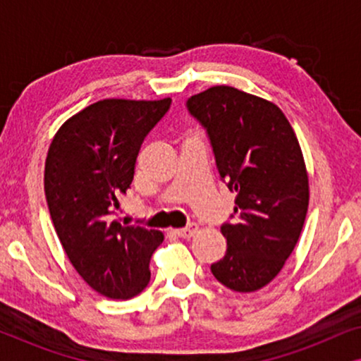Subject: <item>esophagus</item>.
<instances>
[{"instance_id":"34e87169","label":"esophagus","mask_w":361,"mask_h":361,"mask_svg":"<svg viewBox=\"0 0 361 361\" xmlns=\"http://www.w3.org/2000/svg\"><path fill=\"white\" fill-rule=\"evenodd\" d=\"M197 230H199V226H197V224H189L187 226H184V228L177 230L176 233L180 236V238H192L197 233Z\"/></svg>"}]
</instances>
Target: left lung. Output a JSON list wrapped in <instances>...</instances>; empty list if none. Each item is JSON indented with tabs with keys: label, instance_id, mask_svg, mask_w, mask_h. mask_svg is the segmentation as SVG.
Returning <instances> with one entry per match:
<instances>
[{
	"label": "left lung",
	"instance_id": "8db88e82",
	"mask_svg": "<svg viewBox=\"0 0 361 361\" xmlns=\"http://www.w3.org/2000/svg\"><path fill=\"white\" fill-rule=\"evenodd\" d=\"M187 110L207 130L221 180L236 192L238 220L221 225L226 253L210 269L228 289L253 293L283 269L307 215L299 141L274 103L233 87L197 93Z\"/></svg>",
	"mask_w": 361,
	"mask_h": 361
}]
</instances>
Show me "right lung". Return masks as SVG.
Here are the masks:
<instances>
[{
    "instance_id": "right-lung-1",
    "label": "right lung",
    "mask_w": 361,
    "mask_h": 361,
    "mask_svg": "<svg viewBox=\"0 0 361 361\" xmlns=\"http://www.w3.org/2000/svg\"><path fill=\"white\" fill-rule=\"evenodd\" d=\"M171 106L162 100L108 98L83 108L56 133L44 190L54 228L83 281L110 299H131L151 279L164 235L115 219L130 189L142 141Z\"/></svg>"
}]
</instances>
